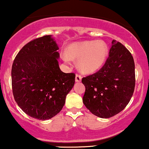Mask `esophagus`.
Listing matches in <instances>:
<instances>
[{"label": "esophagus", "instance_id": "1", "mask_svg": "<svg viewBox=\"0 0 149 149\" xmlns=\"http://www.w3.org/2000/svg\"><path fill=\"white\" fill-rule=\"evenodd\" d=\"M81 79H82V77L80 75L76 74V82H81Z\"/></svg>", "mask_w": 149, "mask_h": 149}]
</instances>
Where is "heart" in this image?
Returning <instances> with one entry per match:
<instances>
[{"label": "heart", "instance_id": "1", "mask_svg": "<svg viewBox=\"0 0 149 149\" xmlns=\"http://www.w3.org/2000/svg\"><path fill=\"white\" fill-rule=\"evenodd\" d=\"M66 53L62 58L69 63L70 58L77 59L78 69L85 73H91L100 69L108 55V47L102 40L73 42L67 47Z\"/></svg>", "mask_w": 149, "mask_h": 149}]
</instances>
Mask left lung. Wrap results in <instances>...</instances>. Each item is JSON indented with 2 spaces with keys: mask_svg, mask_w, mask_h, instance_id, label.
I'll use <instances>...</instances> for the list:
<instances>
[{
  "mask_svg": "<svg viewBox=\"0 0 149 149\" xmlns=\"http://www.w3.org/2000/svg\"><path fill=\"white\" fill-rule=\"evenodd\" d=\"M83 104L100 118L120 113L130 102L135 87V66L130 51L112 40L109 57L100 70L83 78Z\"/></svg>",
  "mask_w": 149,
  "mask_h": 149,
  "instance_id": "left-lung-1",
  "label": "left lung"
}]
</instances>
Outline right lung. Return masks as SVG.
I'll return each mask as SVG.
<instances>
[{"instance_id":"obj_1","label":"right lung","mask_w":149,"mask_h":149,"mask_svg":"<svg viewBox=\"0 0 149 149\" xmlns=\"http://www.w3.org/2000/svg\"><path fill=\"white\" fill-rule=\"evenodd\" d=\"M58 49L52 35L44 36L24 45L13 63L15 100L24 113L37 120L56 115L74 86V73L60 69Z\"/></svg>"}]
</instances>
